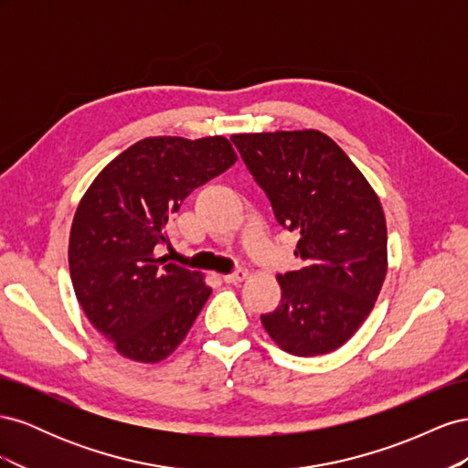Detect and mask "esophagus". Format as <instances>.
<instances>
[{
    "label": "esophagus",
    "mask_w": 468,
    "mask_h": 468,
    "mask_svg": "<svg viewBox=\"0 0 468 468\" xmlns=\"http://www.w3.org/2000/svg\"><path fill=\"white\" fill-rule=\"evenodd\" d=\"M248 277V269L246 267H236L232 273L224 275V282H229V285H236V282H242Z\"/></svg>",
    "instance_id": "1"
}]
</instances>
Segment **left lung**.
Wrapping results in <instances>:
<instances>
[{"label":"left lung","mask_w":468,"mask_h":468,"mask_svg":"<svg viewBox=\"0 0 468 468\" xmlns=\"http://www.w3.org/2000/svg\"><path fill=\"white\" fill-rule=\"evenodd\" d=\"M234 146L299 234L296 271L279 275L281 303L261 324L296 357L342 347L369 316L387 275V222L378 197L346 152L318 131L234 134Z\"/></svg>","instance_id":"8db88e82"}]
</instances>
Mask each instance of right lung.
Masks as SVG:
<instances>
[{
	"mask_svg": "<svg viewBox=\"0 0 468 468\" xmlns=\"http://www.w3.org/2000/svg\"><path fill=\"white\" fill-rule=\"evenodd\" d=\"M236 162L222 136H154L95 177L69 232V275L93 328L133 361L165 359L187 335L210 287L201 273L155 258L191 191Z\"/></svg>",
	"mask_w": 468,
	"mask_h": 468,
	"instance_id": "1",
	"label": "right lung"
}]
</instances>
